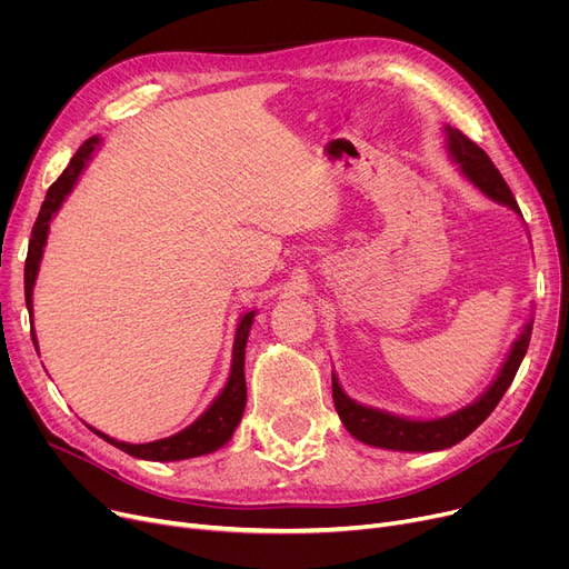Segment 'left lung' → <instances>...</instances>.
<instances>
[{
    "mask_svg": "<svg viewBox=\"0 0 569 569\" xmlns=\"http://www.w3.org/2000/svg\"><path fill=\"white\" fill-rule=\"evenodd\" d=\"M445 136H447V149H450L452 159L459 163L461 172L470 179V182L485 196H489L491 200L512 207L517 214H521V209H519L510 187H507L500 170L487 157L485 149L477 147L459 129L445 127ZM530 335H532V320L523 327V332L515 341L510 357L505 360L498 378L493 380L489 390L475 403H470L468 408L447 415V417H440V420L415 422V420H406V417H397L390 412L355 403L352 399H348L343 395L337 376L332 373V397H335L337 412L341 417L343 427L357 440H362L367 445L385 447V450H399V452L445 450V447H452V445L461 442L466 436H470L493 412V408L507 392V387L512 385V380L521 367V360H523V355L530 343Z\"/></svg>",
    "mask_w": 569,
    "mask_h": 569,
    "instance_id": "8db88e82",
    "label": "left lung"
}]
</instances>
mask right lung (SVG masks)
<instances>
[{"label": "right lung", "mask_w": 569, "mask_h": 569, "mask_svg": "<svg viewBox=\"0 0 569 569\" xmlns=\"http://www.w3.org/2000/svg\"><path fill=\"white\" fill-rule=\"evenodd\" d=\"M99 144V138H89L82 142V147L76 152V157L71 159L69 168L59 174L57 182L48 189L46 200L41 204V212L37 217V223L32 228V239H29V249H27V260H24V302L27 309L32 311V290H34V281L39 274V262L43 256V247H46V237H48V228H50V219L62 207L64 198L69 196V191L73 189L78 174L82 172L84 163L92 157L94 147ZM253 316L256 311H249L242 316L237 325V335H234V346H232V369H230V378L223 387V392L217 397V401L209 406L198 420L187 427L184 431H179L170 438L163 440H154V442H144V445H131V442H119L97 429H92L97 436H101L106 442L119 447V450L136 457V459H147V461H179V459H191V457H200V455H209L219 450L221 445H226L230 440V436L234 433L239 420H242V412L247 406V380H244V348H247V339H249V330L253 325ZM32 341L37 346V335L32 330Z\"/></svg>", "instance_id": "1"}]
</instances>
